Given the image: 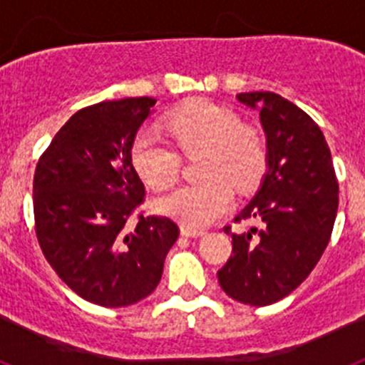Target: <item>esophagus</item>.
Here are the masks:
<instances>
[{"mask_svg":"<svg viewBox=\"0 0 365 365\" xmlns=\"http://www.w3.org/2000/svg\"><path fill=\"white\" fill-rule=\"evenodd\" d=\"M180 234L185 235V237H201V235H205V230H197V228L182 227V228H180Z\"/></svg>","mask_w":365,"mask_h":365,"instance_id":"obj_1","label":"esophagus"}]
</instances>
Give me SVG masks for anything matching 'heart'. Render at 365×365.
I'll list each match as a JSON object with an SVG mask.
<instances>
[{
	"label": "heart",
	"instance_id": "1",
	"mask_svg": "<svg viewBox=\"0 0 365 365\" xmlns=\"http://www.w3.org/2000/svg\"><path fill=\"white\" fill-rule=\"evenodd\" d=\"M179 151L195 155L205 180L182 186L159 201V208L185 227L199 228L214 222L234 201V190H248L261 179L267 166V148L254 128L243 125L234 111L197 100L168 118ZM131 160L138 175L155 190L172 188L179 179L180 157L166 140L143 131L131 146Z\"/></svg>",
	"mask_w": 365,
	"mask_h": 365
}]
</instances>
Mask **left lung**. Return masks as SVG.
Listing matches in <instances>:
<instances>
[{
	"label": "left lung",
	"instance_id": "obj_1",
	"mask_svg": "<svg viewBox=\"0 0 365 365\" xmlns=\"http://www.w3.org/2000/svg\"><path fill=\"white\" fill-rule=\"evenodd\" d=\"M256 109L267 137V173L234 221L257 217L263 227L232 234V256L217 272L232 299L270 305L291 294L320 261L334 227L338 180L331 150L314 120L270 91L240 93Z\"/></svg>",
	"mask_w": 365,
	"mask_h": 365
}]
</instances>
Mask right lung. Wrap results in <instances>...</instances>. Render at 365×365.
Here are the masks:
<instances>
[{"label":"right lung","mask_w":365,"mask_h":365,"mask_svg":"<svg viewBox=\"0 0 365 365\" xmlns=\"http://www.w3.org/2000/svg\"><path fill=\"white\" fill-rule=\"evenodd\" d=\"M157 100L87 106L60 128L36 164L32 205L45 259L80 298L128 307L155 291L179 237L170 217L138 215L144 182L131 146Z\"/></svg>","instance_id":"right-lung-1"}]
</instances>
